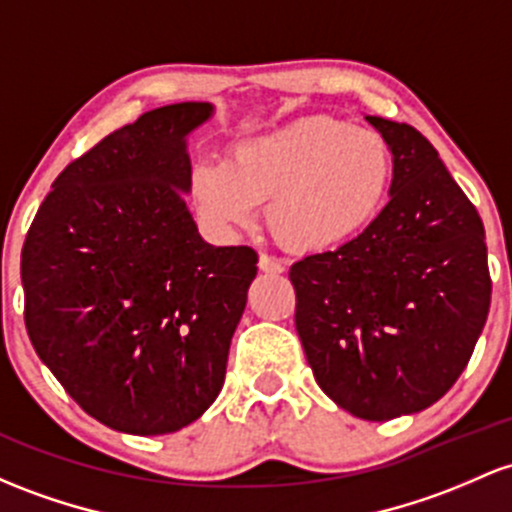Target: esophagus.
<instances>
[{
  "instance_id": "obj_1",
  "label": "esophagus",
  "mask_w": 512,
  "mask_h": 512,
  "mask_svg": "<svg viewBox=\"0 0 512 512\" xmlns=\"http://www.w3.org/2000/svg\"><path fill=\"white\" fill-rule=\"evenodd\" d=\"M257 267H260L262 272H267V274H282L284 272L282 262L274 260V257H269V255H260V260H257Z\"/></svg>"
}]
</instances>
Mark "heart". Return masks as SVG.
Here are the masks:
<instances>
[{"mask_svg":"<svg viewBox=\"0 0 512 512\" xmlns=\"http://www.w3.org/2000/svg\"><path fill=\"white\" fill-rule=\"evenodd\" d=\"M391 145L372 128L306 116L245 138L228 162H199L189 194L216 233H235L267 201V226L286 250L323 255L355 240L384 209Z\"/></svg>","mask_w":512,"mask_h":512,"instance_id":"1","label":"heart"}]
</instances>
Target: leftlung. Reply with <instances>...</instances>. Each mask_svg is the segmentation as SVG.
Here are the masks:
<instances>
[{
  "mask_svg": "<svg viewBox=\"0 0 512 512\" xmlns=\"http://www.w3.org/2000/svg\"><path fill=\"white\" fill-rule=\"evenodd\" d=\"M393 155L367 230L289 269L296 333L318 386L362 420L420 413L464 372L491 306L484 223L430 140L364 116Z\"/></svg>",
  "mask_w": 512,
  "mask_h": 512,
  "instance_id": "8db88e82",
  "label": "left lung"
}]
</instances>
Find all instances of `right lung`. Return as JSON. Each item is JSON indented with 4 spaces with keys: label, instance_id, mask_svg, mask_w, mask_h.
<instances>
[{
    "label": "right lung",
    "instance_id": "obj_1",
    "mask_svg": "<svg viewBox=\"0 0 512 512\" xmlns=\"http://www.w3.org/2000/svg\"><path fill=\"white\" fill-rule=\"evenodd\" d=\"M213 104L145 111L70 162L21 250L26 330L65 391L106 428L165 435L226 379L257 277L250 247L201 238L187 138Z\"/></svg>",
    "mask_w": 512,
    "mask_h": 512
}]
</instances>
